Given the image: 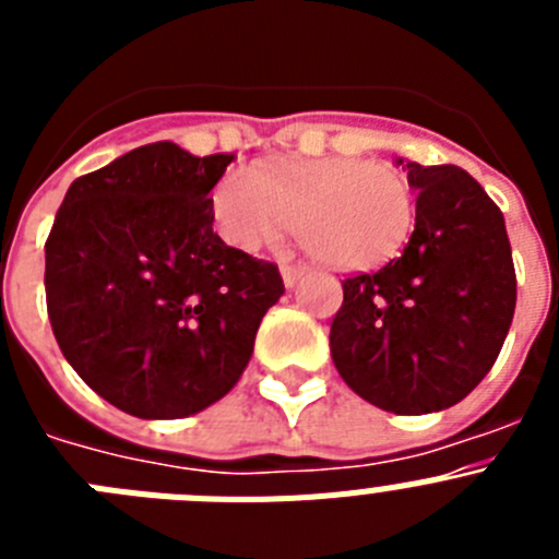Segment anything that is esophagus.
Returning a JSON list of instances; mask_svg holds the SVG:
<instances>
[{
  "label": "esophagus",
  "instance_id": "34e87169",
  "mask_svg": "<svg viewBox=\"0 0 559 559\" xmlns=\"http://www.w3.org/2000/svg\"><path fill=\"white\" fill-rule=\"evenodd\" d=\"M299 276H302V265H294V263H283V283L288 288H294L299 283Z\"/></svg>",
  "mask_w": 559,
  "mask_h": 559
}]
</instances>
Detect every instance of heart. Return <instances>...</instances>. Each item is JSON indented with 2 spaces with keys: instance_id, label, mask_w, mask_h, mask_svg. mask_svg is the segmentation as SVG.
<instances>
[{
  "instance_id": "heart-1",
  "label": "heart",
  "mask_w": 559,
  "mask_h": 559,
  "mask_svg": "<svg viewBox=\"0 0 559 559\" xmlns=\"http://www.w3.org/2000/svg\"><path fill=\"white\" fill-rule=\"evenodd\" d=\"M221 235L243 251L299 231L305 249L335 271L386 263L414 224V190L400 170L369 159H302L276 170H231L212 195Z\"/></svg>"
}]
</instances>
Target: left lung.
Returning a JSON list of instances; mask_svg holds the SVG:
<instances>
[{
    "label": "left lung",
    "instance_id": "1",
    "mask_svg": "<svg viewBox=\"0 0 559 559\" xmlns=\"http://www.w3.org/2000/svg\"><path fill=\"white\" fill-rule=\"evenodd\" d=\"M417 224L403 254L341 280L330 353L355 394L394 414L456 406L496 364L518 280L503 215L456 165H403Z\"/></svg>",
    "mask_w": 559,
    "mask_h": 559
}]
</instances>
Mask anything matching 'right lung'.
Listing matches in <instances>:
<instances>
[{
	"label": "right lung",
	"instance_id": "right-lung-1",
	"mask_svg": "<svg viewBox=\"0 0 559 559\" xmlns=\"http://www.w3.org/2000/svg\"><path fill=\"white\" fill-rule=\"evenodd\" d=\"M229 153L153 142L86 173L49 229L47 316L63 358L120 412L179 419L224 397L254 349L280 269L212 231Z\"/></svg>",
	"mask_w": 559,
	"mask_h": 559
}]
</instances>
